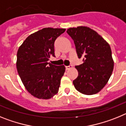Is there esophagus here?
<instances>
[{
	"mask_svg": "<svg viewBox=\"0 0 126 126\" xmlns=\"http://www.w3.org/2000/svg\"><path fill=\"white\" fill-rule=\"evenodd\" d=\"M71 68H72V65H69V66H65V69L69 70Z\"/></svg>",
	"mask_w": 126,
	"mask_h": 126,
	"instance_id": "obj_1",
	"label": "esophagus"
}]
</instances>
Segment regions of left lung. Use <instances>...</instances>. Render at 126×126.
I'll return each instance as SVG.
<instances>
[{"label":"left lung","mask_w":126,"mask_h":126,"mask_svg":"<svg viewBox=\"0 0 126 126\" xmlns=\"http://www.w3.org/2000/svg\"><path fill=\"white\" fill-rule=\"evenodd\" d=\"M74 40L78 57L83 64L75 67L78 76L73 81L79 92L86 95L100 92L112 75L114 62L109 43L96 32L87 26L67 29Z\"/></svg>","instance_id":"8db88e82"}]
</instances>
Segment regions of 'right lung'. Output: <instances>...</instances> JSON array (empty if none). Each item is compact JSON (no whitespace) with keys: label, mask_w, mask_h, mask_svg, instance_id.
Masks as SVG:
<instances>
[{"label":"right lung","mask_w":126,"mask_h":126,"mask_svg":"<svg viewBox=\"0 0 126 126\" xmlns=\"http://www.w3.org/2000/svg\"><path fill=\"white\" fill-rule=\"evenodd\" d=\"M64 28H45L32 33L19 47L16 67L24 87L39 99L47 100L59 92L64 65L48 63L54 55V42Z\"/></svg>","instance_id":"add662e5"}]
</instances>
